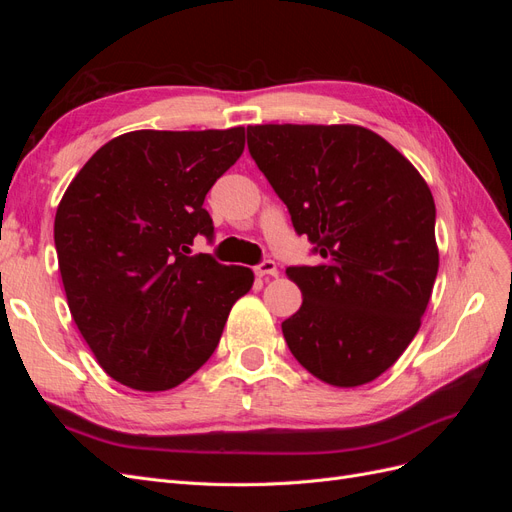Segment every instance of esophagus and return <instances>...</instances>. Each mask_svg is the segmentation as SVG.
Wrapping results in <instances>:
<instances>
[{"mask_svg":"<svg viewBox=\"0 0 512 512\" xmlns=\"http://www.w3.org/2000/svg\"><path fill=\"white\" fill-rule=\"evenodd\" d=\"M254 273L262 277V280H267V277H277V265L273 260H262L260 265L254 267Z\"/></svg>","mask_w":512,"mask_h":512,"instance_id":"esophagus-1","label":"esophagus"}]
</instances>
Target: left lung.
Returning <instances> with one entry per match:
<instances>
[{"mask_svg":"<svg viewBox=\"0 0 512 512\" xmlns=\"http://www.w3.org/2000/svg\"><path fill=\"white\" fill-rule=\"evenodd\" d=\"M247 149L322 258L286 269L303 292L282 322L290 352L333 386L376 380L414 339L438 275L425 179L361 126H250Z\"/></svg>","mask_w":512,"mask_h":512,"instance_id":"left-lung-1","label":"left lung"}]
</instances>
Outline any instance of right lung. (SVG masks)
Listing matches in <instances>:
<instances>
[{
    "instance_id": "add662e5",
    "label": "right lung",
    "mask_w": 512,
    "mask_h": 512,
    "mask_svg": "<svg viewBox=\"0 0 512 512\" xmlns=\"http://www.w3.org/2000/svg\"><path fill=\"white\" fill-rule=\"evenodd\" d=\"M245 128L121 134L72 179L55 215L70 314L98 363L136 391H168L207 363L247 267L190 256L213 239L207 192L235 164Z\"/></svg>"
}]
</instances>
